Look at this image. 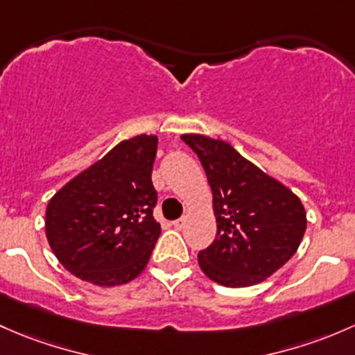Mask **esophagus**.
I'll use <instances>...</instances> for the list:
<instances>
[{
    "label": "esophagus",
    "instance_id": "1",
    "mask_svg": "<svg viewBox=\"0 0 355 355\" xmlns=\"http://www.w3.org/2000/svg\"><path fill=\"white\" fill-rule=\"evenodd\" d=\"M184 224H186V220H184V218H178V220H174V222H173L174 229H178V231H179V229H182V227H184Z\"/></svg>",
    "mask_w": 355,
    "mask_h": 355
}]
</instances>
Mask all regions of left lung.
<instances>
[{
    "mask_svg": "<svg viewBox=\"0 0 355 355\" xmlns=\"http://www.w3.org/2000/svg\"><path fill=\"white\" fill-rule=\"evenodd\" d=\"M198 155L214 195L217 236L198 253L200 268L225 287L263 282L294 257L306 232L301 200L227 141L182 135Z\"/></svg>",
    "mask_w": 355,
    "mask_h": 355,
    "instance_id": "8db88e82",
    "label": "left lung"
}]
</instances>
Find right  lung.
I'll return each mask as SVG.
<instances>
[{"mask_svg": "<svg viewBox=\"0 0 355 355\" xmlns=\"http://www.w3.org/2000/svg\"><path fill=\"white\" fill-rule=\"evenodd\" d=\"M155 135L123 140L67 182L46 208V236L78 279L114 287L137 279L160 236L152 211Z\"/></svg>", "mask_w": 355, "mask_h": 355, "instance_id": "obj_1", "label": "right lung"}]
</instances>
